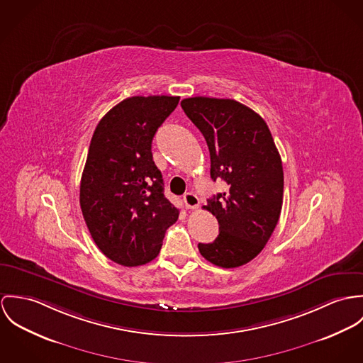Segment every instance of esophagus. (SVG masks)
<instances>
[{
	"instance_id": "1",
	"label": "esophagus",
	"mask_w": 363,
	"mask_h": 363,
	"mask_svg": "<svg viewBox=\"0 0 363 363\" xmlns=\"http://www.w3.org/2000/svg\"><path fill=\"white\" fill-rule=\"evenodd\" d=\"M184 201H185L188 208H198L199 203H201L199 198L195 194H192V192H188V194L184 195Z\"/></svg>"
}]
</instances>
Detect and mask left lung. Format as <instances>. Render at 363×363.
I'll return each mask as SVG.
<instances>
[{"label": "left lung", "mask_w": 363, "mask_h": 363, "mask_svg": "<svg viewBox=\"0 0 363 363\" xmlns=\"http://www.w3.org/2000/svg\"><path fill=\"white\" fill-rule=\"evenodd\" d=\"M210 152V175L228 189L203 208L216 216L220 234L199 243L210 263L234 269L255 259L270 240L281 213L284 172L280 153L264 120L231 99L189 97L181 101Z\"/></svg>", "instance_id": "left-lung-1"}]
</instances>
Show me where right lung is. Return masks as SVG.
Listing matches in <instances>:
<instances>
[{
	"instance_id": "1",
	"label": "right lung",
	"mask_w": 363,
	"mask_h": 363,
	"mask_svg": "<svg viewBox=\"0 0 363 363\" xmlns=\"http://www.w3.org/2000/svg\"><path fill=\"white\" fill-rule=\"evenodd\" d=\"M174 96H133L97 123L81 179L82 214L99 249L133 267L153 260L179 210L164 196L152 142L178 106Z\"/></svg>"
}]
</instances>
